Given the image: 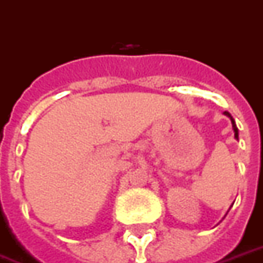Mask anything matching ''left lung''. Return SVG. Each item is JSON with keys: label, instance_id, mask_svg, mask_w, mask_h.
<instances>
[{"label": "left lung", "instance_id": "8db88e82", "mask_svg": "<svg viewBox=\"0 0 263 263\" xmlns=\"http://www.w3.org/2000/svg\"><path fill=\"white\" fill-rule=\"evenodd\" d=\"M224 114H226V116L230 117L231 124H233V129H234V137L237 138V139H238V129H237V125H235V122H234V120H233V117H231L230 114H229V112H224Z\"/></svg>", "mask_w": 263, "mask_h": 263}]
</instances>
